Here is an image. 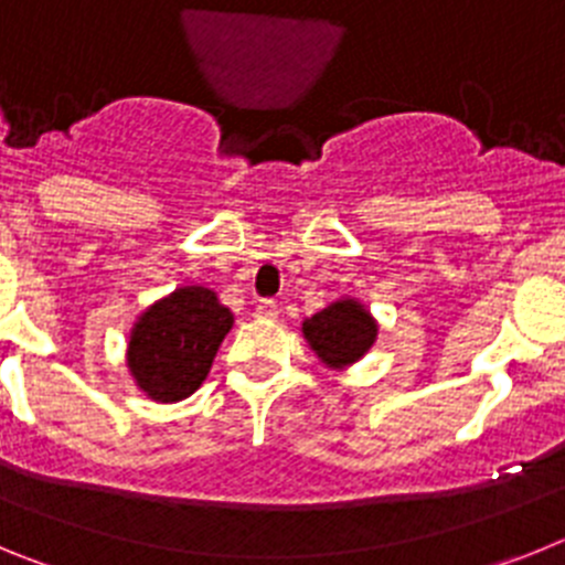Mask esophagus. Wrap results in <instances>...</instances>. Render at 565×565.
Instances as JSON below:
<instances>
[{
	"instance_id": "esophagus-1",
	"label": "esophagus",
	"mask_w": 565,
	"mask_h": 565,
	"mask_svg": "<svg viewBox=\"0 0 565 565\" xmlns=\"http://www.w3.org/2000/svg\"><path fill=\"white\" fill-rule=\"evenodd\" d=\"M254 313H257L259 319H277L279 308H277V302H271V299H259L257 308H254Z\"/></svg>"
}]
</instances>
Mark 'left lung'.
Here are the masks:
<instances>
[{"label":"left lung","mask_w":565,"mask_h":565,"mask_svg":"<svg viewBox=\"0 0 565 565\" xmlns=\"http://www.w3.org/2000/svg\"><path fill=\"white\" fill-rule=\"evenodd\" d=\"M376 333L379 326L373 313L351 297L337 299L302 322V337L308 339L311 351L333 371H344L359 362L373 348Z\"/></svg>","instance_id":"obj_1"}]
</instances>
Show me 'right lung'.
Wrapping results in <instances>:
<instances>
[{
    "label": "right lung",
    "mask_w": 565,
    "mask_h": 565,
    "mask_svg": "<svg viewBox=\"0 0 565 565\" xmlns=\"http://www.w3.org/2000/svg\"><path fill=\"white\" fill-rule=\"evenodd\" d=\"M232 326L234 313L212 288L183 286L152 302L127 344V367L138 391L161 404L192 396Z\"/></svg>",
    "instance_id": "add662e5"
}]
</instances>
